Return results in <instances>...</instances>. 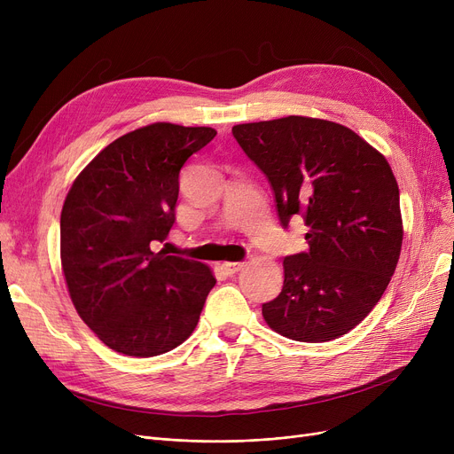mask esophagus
I'll return each mask as SVG.
<instances>
[{"label": "esophagus", "instance_id": "1", "mask_svg": "<svg viewBox=\"0 0 454 454\" xmlns=\"http://www.w3.org/2000/svg\"><path fill=\"white\" fill-rule=\"evenodd\" d=\"M243 267H245L243 261H228V263H223V270H224L226 274H230V276H231V274H237Z\"/></svg>", "mask_w": 454, "mask_h": 454}]
</instances>
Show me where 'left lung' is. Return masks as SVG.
<instances>
[{"instance_id":"1","label":"left lung","mask_w":454,"mask_h":454,"mask_svg":"<svg viewBox=\"0 0 454 454\" xmlns=\"http://www.w3.org/2000/svg\"><path fill=\"white\" fill-rule=\"evenodd\" d=\"M274 191L283 228L301 215L307 252L283 259L265 322L298 342L361 324L388 287L403 243L399 187L387 158L344 125L289 115L231 129Z\"/></svg>"}]
</instances>
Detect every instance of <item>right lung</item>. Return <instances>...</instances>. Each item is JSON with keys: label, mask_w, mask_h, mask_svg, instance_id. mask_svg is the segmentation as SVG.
Listing matches in <instances>:
<instances>
[{"label": "right lung", "mask_w": 454, "mask_h": 454, "mask_svg": "<svg viewBox=\"0 0 454 454\" xmlns=\"http://www.w3.org/2000/svg\"><path fill=\"white\" fill-rule=\"evenodd\" d=\"M217 136L154 123L112 141L77 176L60 213V261L79 317L110 349L180 346L217 283L200 261L153 252L175 224L180 169Z\"/></svg>", "instance_id": "right-lung-1"}]
</instances>
